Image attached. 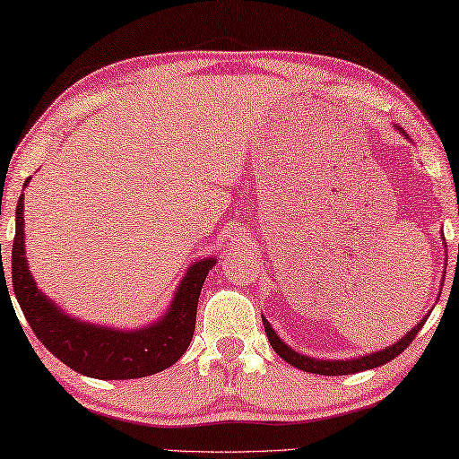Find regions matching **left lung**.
Listing matches in <instances>:
<instances>
[{
  "instance_id": "8db88e82",
  "label": "left lung",
  "mask_w": 459,
  "mask_h": 459,
  "mask_svg": "<svg viewBox=\"0 0 459 459\" xmlns=\"http://www.w3.org/2000/svg\"><path fill=\"white\" fill-rule=\"evenodd\" d=\"M396 130H399L404 138H409V134L404 132L401 126H396ZM443 276H446V274H443ZM427 317H429V315H427ZM427 317L420 319L417 325L411 329V332L404 333V337H401V340L396 343L388 345V348L380 350V351H372V354H366V356L345 358V359H319V358L299 354V351H295L290 348V345H287L281 340L279 333L274 332L273 325H270V321L266 317H262V323H264V329H266L270 345H273V350L284 359V362H289L290 366H295L303 372L323 374V377H343V374H356V372H362V370H372V368L385 366V364L390 362V359H394L396 356L403 354V351L409 348V343L415 340V335L419 333V329L423 327V323L427 321Z\"/></svg>"
}]
</instances>
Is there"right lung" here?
Segmentation results:
<instances>
[{
	"mask_svg": "<svg viewBox=\"0 0 459 459\" xmlns=\"http://www.w3.org/2000/svg\"><path fill=\"white\" fill-rule=\"evenodd\" d=\"M30 178H26V185ZM24 193L16 205V236L12 246V284L20 309L36 337L74 372L100 380L144 378L170 368L185 354L195 333L197 303L217 258L193 262L178 282L169 309L136 329L105 327L65 313L36 287L24 246ZM2 289H7L2 268ZM10 295V290H7ZM12 300V299H10Z\"/></svg>",
	"mask_w": 459,
	"mask_h": 459,
	"instance_id": "add662e5",
	"label": "right lung"
}]
</instances>
